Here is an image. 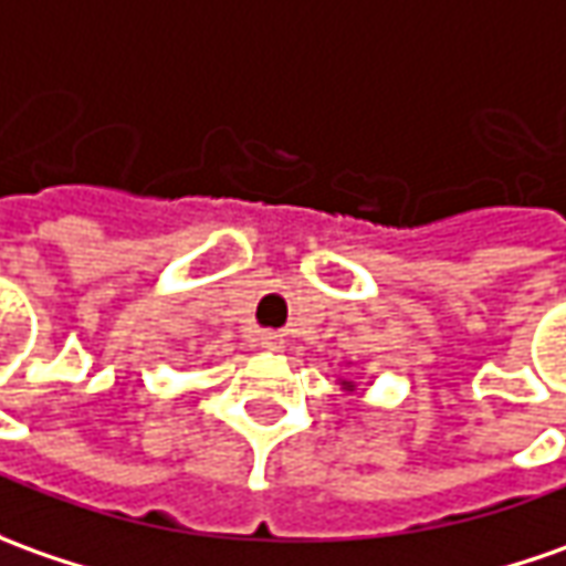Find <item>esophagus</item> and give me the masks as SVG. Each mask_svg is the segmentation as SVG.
Listing matches in <instances>:
<instances>
[{"mask_svg": "<svg viewBox=\"0 0 566 566\" xmlns=\"http://www.w3.org/2000/svg\"><path fill=\"white\" fill-rule=\"evenodd\" d=\"M260 344H263L266 349H279V347H282V337H279V334L266 332L263 337H260Z\"/></svg>", "mask_w": 566, "mask_h": 566, "instance_id": "esophagus-1", "label": "esophagus"}]
</instances>
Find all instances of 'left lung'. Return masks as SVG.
<instances>
[{"instance_id": "left-lung-1", "label": "left lung", "mask_w": 566, "mask_h": 566, "mask_svg": "<svg viewBox=\"0 0 566 566\" xmlns=\"http://www.w3.org/2000/svg\"><path fill=\"white\" fill-rule=\"evenodd\" d=\"M340 387H344L347 394H353V390H356V384H353V380H340Z\"/></svg>"}]
</instances>
